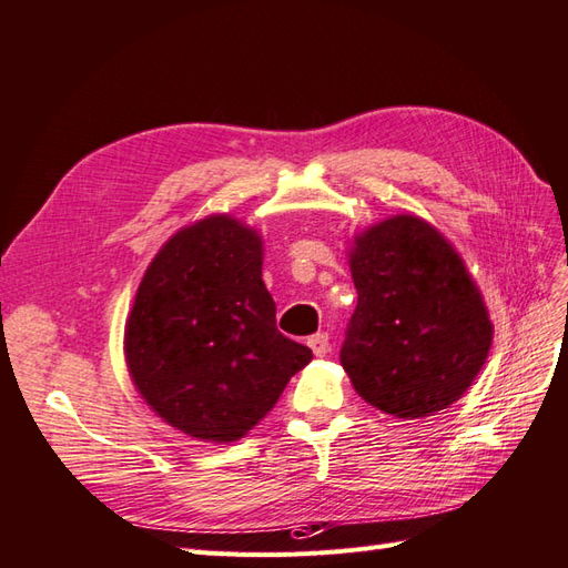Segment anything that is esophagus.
Masks as SVG:
<instances>
[{"label": "esophagus", "mask_w": 568, "mask_h": 568, "mask_svg": "<svg viewBox=\"0 0 568 568\" xmlns=\"http://www.w3.org/2000/svg\"><path fill=\"white\" fill-rule=\"evenodd\" d=\"M307 346L312 348V353L316 355V358H324V355L328 353V336L326 334H314L307 341Z\"/></svg>", "instance_id": "1"}]
</instances>
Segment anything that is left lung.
<instances>
[{
  "label": "left lung",
  "instance_id": "obj_1",
  "mask_svg": "<svg viewBox=\"0 0 568 568\" xmlns=\"http://www.w3.org/2000/svg\"><path fill=\"white\" fill-rule=\"evenodd\" d=\"M358 305L341 365L361 397L397 418L443 412L486 363L494 324L465 261L416 215L353 236Z\"/></svg>",
  "mask_w": 568,
  "mask_h": 568
}]
</instances>
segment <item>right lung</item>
Here are the masks:
<instances>
[{
	"mask_svg": "<svg viewBox=\"0 0 568 568\" xmlns=\"http://www.w3.org/2000/svg\"><path fill=\"white\" fill-rule=\"evenodd\" d=\"M261 266L258 232L210 215L171 236L138 287L130 377L156 416L195 440L244 438L312 361L275 326Z\"/></svg>",
	"mask_w": 568,
	"mask_h": 568,
	"instance_id": "1",
	"label": "right lung"
}]
</instances>
